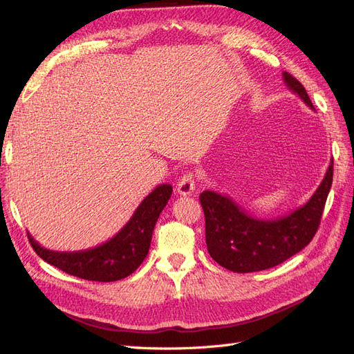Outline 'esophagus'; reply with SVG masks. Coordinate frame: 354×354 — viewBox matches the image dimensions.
<instances>
[{"mask_svg": "<svg viewBox=\"0 0 354 354\" xmlns=\"http://www.w3.org/2000/svg\"><path fill=\"white\" fill-rule=\"evenodd\" d=\"M195 186H196V180H195V176L192 173H187L185 174L183 177H181L178 180L177 183V192L178 195L181 196H189L195 192Z\"/></svg>", "mask_w": 354, "mask_h": 354, "instance_id": "esophagus-1", "label": "esophagus"}]
</instances>
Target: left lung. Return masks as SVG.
I'll return each mask as SVG.
<instances>
[{
  "label": "left lung",
  "instance_id": "8db88e82",
  "mask_svg": "<svg viewBox=\"0 0 354 354\" xmlns=\"http://www.w3.org/2000/svg\"><path fill=\"white\" fill-rule=\"evenodd\" d=\"M282 75L286 87L310 109H315L301 82L288 72ZM332 174L334 160H330L312 198L303 207L274 220L252 217L232 198L214 190L202 192L199 199L205 214L207 248L212 260L234 273H251L270 269L301 251L317 232Z\"/></svg>",
  "mask_w": 354,
  "mask_h": 354
}]
</instances>
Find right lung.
<instances>
[{"label": "right lung", "mask_w": 354, "mask_h": 354, "mask_svg": "<svg viewBox=\"0 0 354 354\" xmlns=\"http://www.w3.org/2000/svg\"><path fill=\"white\" fill-rule=\"evenodd\" d=\"M173 194L171 185H159L134 211L133 217L112 239L95 248L59 252L41 246L28 232L32 248L48 264L68 274L94 282H113L130 276L151 248L155 224Z\"/></svg>", "instance_id": "1"}]
</instances>
